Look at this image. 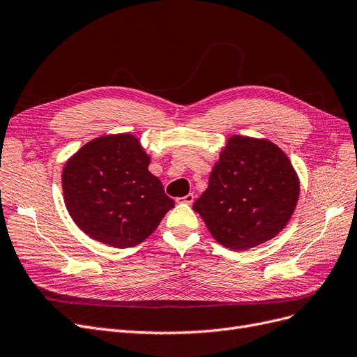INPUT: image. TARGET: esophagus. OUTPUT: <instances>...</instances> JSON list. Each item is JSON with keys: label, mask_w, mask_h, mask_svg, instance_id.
<instances>
[{"label": "esophagus", "mask_w": 357, "mask_h": 357, "mask_svg": "<svg viewBox=\"0 0 357 357\" xmlns=\"http://www.w3.org/2000/svg\"><path fill=\"white\" fill-rule=\"evenodd\" d=\"M181 202L188 204V205H192V204L195 202V195H193V193H189V195H186L184 197H181Z\"/></svg>", "instance_id": "esophagus-1"}]
</instances>
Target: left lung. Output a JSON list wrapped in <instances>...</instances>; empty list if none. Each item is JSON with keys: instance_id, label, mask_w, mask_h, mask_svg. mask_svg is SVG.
Masks as SVG:
<instances>
[{"instance_id": "obj_1", "label": "left lung", "mask_w": 357, "mask_h": 357, "mask_svg": "<svg viewBox=\"0 0 357 357\" xmlns=\"http://www.w3.org/2000/svg\"><path fill=\"white\" fill-rule=\"evenodd\" d=\"M301 181L289 156L266 139L228 137L208 189L193 204L209 233L233 250L259 246L282 231Z\"/></svg>"}]
</instances>
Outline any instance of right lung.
<instances>
[{
	"mask_svg": "<svg viewBox=\"0 0 357 357\" xmlns=\"http://www.w3.org/2000/svg\"><path fill=\"white\" fill-rule=\"evenodd\" d=\"M149 162L139 139L127 133L96 137L71 156L61 176L64 202L84 234L126 249L156 230L174 201Z\"/></svg>",
	"mask_w": 357,
	"mask_h": 357,
	"instance_id": "add662e5",
	"label": "right lung"
}]
</instances>
